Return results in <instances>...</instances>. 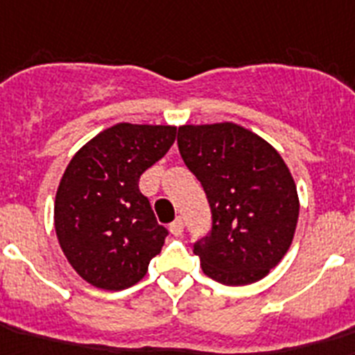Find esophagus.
I'll use <instances>...</instances> for the list:
<instances>
[{
    "label": "esophagus",
    "instance_id": "1",
    "mask_svg": "<svg viewBox=\"0 0 355 355\" xmlns=\"http://www.w3.org/2000/svg\"><path fill=\"white\" fill-rule=\"evenodd\" d=\"M183 228H184V225H183V219L181 218H178L175 219V221H172L171 223V232H172V236H181V234H183Z\"/></svg>",
    "mask_w": 355,
    "mask_h": 355
}]
</instances>
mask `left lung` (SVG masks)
Here are the masks:
<instances>
[{"label": "left lung", "mask_w": 355, "mask_h": 355, "mask_svg": "<svg viewBox=\"0 0 355 355\" xmlns=\"http://www.w3.org/2000/svg\"><path fill=\"white\" fill-rule=\"evenodd\" d=\"M178 146L212 210V230L194 245L203 272L230 286L263 279L288 252L300 218L297 189L279 152L228 121L183 125Z\"/></svg>", "instance_id": "1"}]
</instances>
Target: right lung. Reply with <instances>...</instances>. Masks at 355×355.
<instances>
[{"mask_svg":"<svg viewBox=\"0 0 355 355\" xmlns=\"http://www.w3.org/2000/svg\"><path fill=\"white\" fill-rule=\"evenodd\" d=\"M178 128L118 123L70 159L54 201L60 247L92 286L123 290L145 277L165 243L139 178L165 156Z\"/></svg>","mask_w":355,"mask_h":355,"instance_id":"right-lung-1","label":"right lung"}]
</instances>
